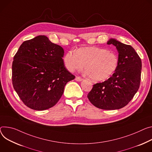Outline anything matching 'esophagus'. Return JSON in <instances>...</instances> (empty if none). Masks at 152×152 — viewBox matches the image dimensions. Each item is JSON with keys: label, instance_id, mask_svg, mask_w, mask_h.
<instances>
[{"label": "esophagus", "instance_id": "esophagus-1", "mask_svg": "<svg viewBox=\"0 0 152 152\" xmlns=\"http://www.w3.org/2000/svg\"><path fill=\"white\" fill-rule=\"evenodd\" d=\"M75 80H76V81H82V80H83V79H82V77H79V76H76V77H75Z\"/></svg>", "mask_w": 152, "mask_h": 152}]
</instances>
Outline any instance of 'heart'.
I'll return each instance as SVG.
<instances>
[{
  "label": "heart",
  "instance_id": "heart-1",
  "mask_svg": "<svg viewBox=\"0 0 152 152\" xmlns=\"http://www.w3.org/2000/svg\"><path fill=\"white\" fill-rule=\"evenodd\" d=\"M64 62L67 70L71 72L79 70L85 65L86 73L95 82L107 79L116 71L118 59L116 55L108 50L96 47H86L76 51H68Z\"/></svg>",
  "mask_w": 152,
  "mask_h": 152
}]
</instances>
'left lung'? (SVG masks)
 Listing matches in <instances>:
<instances>
[{"instance_id": "8db88e82", "label": "left lung", "mask_w": 152, "mask_h": 152, "mask_svg": "<svg viewBox=\"0 0 152 152\" xmlns=\"http://www.w3.org/2000/svg\"><path fill=\"white\" fill-rule=\"evenodd\" d=\"M107 44H113L118 50L117 68L107 80L93 85L87 97L97 108L118 110L127 105L138 90L142 62L132 46L113 38L108 40Z\"/></svg>"}]
</instances>
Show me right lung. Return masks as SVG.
Masks as SVG:
<instances>
[{
    "label": "right lung",
    "mask_w": 152,
    "mask_h": 152,
    "mask_svg": "<svg viewBox=\"0 0 152 152\" xmlns=\"http://www.w3.org/2000/svg\"><path fill=\"white\" fill-rule=\"evenodd\" d=\"M64 49L45 36L23 42L12 65L13 87L25 105L48 109L59 101L68 82L75 78L65 66Z\"/></svg>",
    "instance_id": "add662e5"
}]
</instances>
